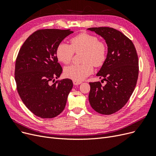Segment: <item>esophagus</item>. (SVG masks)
Segmentation results:
<instances>
[{"label":"esophagus","instance_id":"1","mask_svg":"<svg viewBox=\"0 0 156 156\" xmlns=\"http://www.w3.org/2000/svg\"><path fill=\"white\" fill-rule=\"evenodd\" d=\"M73 83L74 85H79V84L81 83V81H75V80H73Z\"/></svg>","mask_w":156,"mask_h":156}]
</instances>
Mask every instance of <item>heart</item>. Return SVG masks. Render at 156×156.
Masks as SVG:
<instances>
[{
    "label": "heart",
    "instance_id": "1",
    "mask_svg": "<svg viewBox=\"0 0 156 156\" xmlns=\"http://www.w3.org/2000/svg\"><path fill=\"white\" fill-rule=\"evenodd\" d=\"M70 43L71 45L64 42L60 43L56 49V56L60 62L68 64L72 62L75 52L83 51L81 58L83 63L71 65L64 69L66 77L81 81L93 72V65L100 67L105 62L107 48L98 37L86 32L73 37L70 40Z\"/></svg>",
    "mask_w": 156,
    "mask_h": 156
}]
</instances>
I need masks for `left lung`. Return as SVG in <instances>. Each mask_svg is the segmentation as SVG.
<instances>
[{
	"mask_svg": "<svg viewBox=\"0 0 156 156\" xmlns=\"http://www.w3.org/2000/svg\"><path fill=\"white\" fill-rule=\"evenodd\" d=\"M105 40L107 58L96 74L107 82L89 83L88 100L94 111L102 115H112L123 107L129 100L137 81L138 56L133 42L123 33L110 27H94Z\"/></svg>",
	"mask_w": 156,
	"mask_h": 156,
	"instance_id": "1",
	"label": "left lung"
}]
</instances>
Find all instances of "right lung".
<instances>
[{
  "instance_id": "add662e5",
  "label": "right lung",
  "mask_w": 156,
  "mask_h": 156,
  "mask_svg": "<svg viewBox=\"0 0 156 156\" xmlns=\"http://www.w3.org/2000/svg\"><path fill=\"white\" fill-rule=\"evenodd\" d=\"M73 32L69 29L38 30L28 37L18 53L15 67L18 94L25 106L41 119L60 115L73 87L69 79L50 84L62 72L56 49Z\"/></svg>"
}]
</instances>
